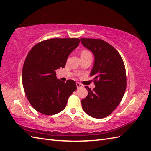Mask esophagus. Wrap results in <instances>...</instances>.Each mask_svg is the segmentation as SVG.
I'll return each mask as SVG.
<instances>
[{
    "mask_svg": "<svg viewBox=\"0 0 151 151\" xmlns=\"http://www.w3.org/2000/svg\"><path fill=\"white\" fill-rule=\"evenodd\" d=\"M76 87H77V88H81V87H83V85L82 84H81L80 83H78V82H77L76 83Z\"/></svg>",
    "mask_w": 151,
    "mask_h": 151,
    "instance_id": "1",
    "label": "esophagus"
}]
</instances>
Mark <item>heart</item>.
<instances>
[{"label":"heart","instance_id":"obj_1","mask_svg":"<svg viewBox=\"0 0 151 151\" xmlns=\"http://www.w3.org/2000/svg\"><path fill=\"white\" fill-rule=\"evenodd\" d=\"M88 53H91L88 52V50H83V51L82 52V54H81V55H83V54H88Z\"/></svg>","mask_w":151,"mask_h":151}]
</instances>
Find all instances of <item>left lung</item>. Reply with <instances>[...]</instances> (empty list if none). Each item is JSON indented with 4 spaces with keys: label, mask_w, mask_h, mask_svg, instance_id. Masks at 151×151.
<instances>
[{
    "label": "left lung",
    "mask_w": 151,
    "mask_h": 151,
    "mask_svg": "<svg viewBox=\"0 0 151 151\" xmlns=\"http://www.w3.org/2000/svg\"><path fill=\"white\" fill-rule=\"evenodd\" d=\"M82 45L93 53L94 64L91 72L95 88L86 86L87 97L82 100L83 111L91 117L105 118L121 103L126 88L125 65L119 53L99 39L81 38Z\"/></svg>",
    "instance_id": "left-lung-1"
}]
</instances>
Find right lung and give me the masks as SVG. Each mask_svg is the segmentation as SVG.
<instances>
[{
    "mask_svg": "<svg viewBox=\"0 0 151 151\" xmlns=\"http://www.w3.org/2000/svg\"><path fill=\"white\" fill-rule=\"evenodd\" d=\"M78 38H52L34 45L27 55L22 70V83L32 106L52 115L63 110L76 90L75 81L62 82L55 70L64 68L71 52L78 46Z\"/></svg>",
    "mask_w": 151,
    "mask_h": 151,
    "instance_id": "right-lung-1",
    "label": "right lung"
}]
</instances>
